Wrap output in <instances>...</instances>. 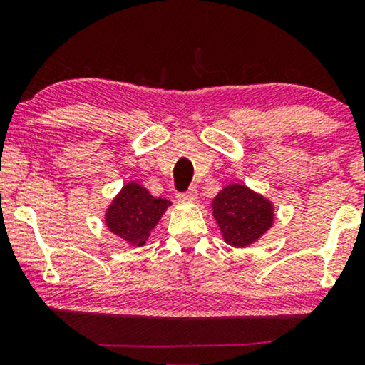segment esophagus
Instances as JSON below:
<instances>
[{
  "label": "esophagus",
  "mask_w": 365,
  "mask_h": 365,
  "mask_svg": "<svg viewBox=\"0 0 365 365\" xmlns=\"http://www.w3.org/2000/svg\"><path fill=\"white\" fill-rule=\"evenodd\" d=\"M178 199H179V201H181V202H194V201H196V199H197V189H196V187H191L187 192L179 194Z\"/></svg>",
  "instance_id": "esophagus-1"
}]
</instances>
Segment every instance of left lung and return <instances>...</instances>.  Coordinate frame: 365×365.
<instances>
[{"label":"left lung","instance_id":"8db88e82","mask_svg":"<svg viewBox=\"0 0 365 365\" xmlns=\"http://www.w3.org/2000/svg\"><path fill=\"white\" fill-rule=\"evenodd\" d=\"M211 212L224 242L241 249L257 242L276 219L271 199L241 182L222 187L212 199Z\"/></svg>","mask_w":365,"mask_h":365}]
</instances>
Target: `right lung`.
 <instances>
[{"instance_id": "obj_1", "label": "right lung", "mask_w": 365, "mask_h": 365, "mask_svg": "<svg viewBox=\"0 0 365 365\" xmlns=\"http://www.w3.org/2000/svg\"><path fill=\"white\" fill-rule=\"evenodd\" d=\"M169 206H173L171 201L153 196L143 184L129 181L108 204L104 224L129 246L141 247Z\"/></svg>"}]
</instances>
